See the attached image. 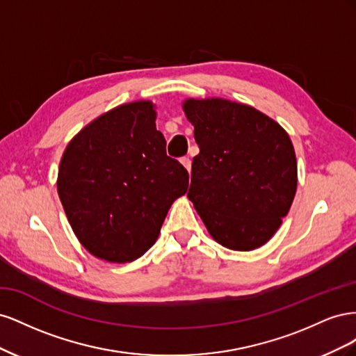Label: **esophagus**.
Returning a JSON list of instances; mask_svg holds the SVG:
<instances>
[{"label":"esophagus","mask_w":356,"mask_h":356,"mask_svg":"<svg viewBox=\"0 0 356 356\" xmlns=\"http://www.w3.org/2000/svg\"><path fill=\"white\" fill-rule=\"evenodd\" d=\"M179 161L182 163V166H184L190 172V169H191V160H190V157H181Z\"/></svg>","instance_id":"esophagus-1"}]
</instances>
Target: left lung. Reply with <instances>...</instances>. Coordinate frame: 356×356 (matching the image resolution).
Here are the masks:
<instances>
[{
  "label": "left lung",
  "mask_w": 356,
  "mask_h": 356,
  "mask_svg": "<svg viewBox=\"0 0 356 356\" xmlns=\"http://www.w3.org/2000/svg\"><path fill=\"white\" fill-rule=\"evenodd\" d=\"M200 153L193 159L188 199L212 238L251 251L282 224L297 188V161L288 134L252 106L225 99H188Z\"/></svg>",
  "instance_id": "obj_1"
}]
</instances>
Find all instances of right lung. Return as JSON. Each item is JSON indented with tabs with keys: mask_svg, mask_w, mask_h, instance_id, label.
Wrapping results in <instances>:
<instances>
[{
	"mask_svg": "<svg viewBox=\"0 0 356 356\" xmlns=\"http://www.w3.org/2000/svg\"><path fill=\"white\" fill-rule=\"evenodd\" d=\"M152 102H131L86 126L62 156L58 193L71 227L95 257L127 263L159 238L188 172L166 154Z\"/></svg>",
	"mask_w": 356,
	"mask_h": 356,
	"instance_id": "add662e5",
	"label": "right lung"
}]
</instances>
